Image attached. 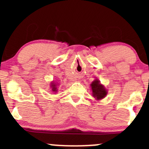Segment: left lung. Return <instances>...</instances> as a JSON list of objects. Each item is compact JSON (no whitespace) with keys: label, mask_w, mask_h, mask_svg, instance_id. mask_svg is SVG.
I'll list each match as a JSON object with an SVG mask.
<instances>
[{"label":"left lung","mask_w":149,"mask_h":149,"mask_svg":"<svg viewBox=\"0 0 149 149\" xmlns=\"http://www.w3.org/2000/svg\"><path fill=\"white\" fill-rule=\"evenodd\" d=\"M91 90H92L93 97L97 100H100L106 97L107 94V91L102 84H100V81L98 79H95L91 84Z\"/></svg>","instance_id":"1"}]
</instances>
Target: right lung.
Masks as SVG:
<instances>
[{"label":"right lung","mask_w":149,"mask_h":149,"mask_svg":"<svg viewBox=\"0 0 149 149\" xmlns=\"http://www.w3.org/2000/svg\"><path fill=\"white\" fill-rule=\"evenodd\" d=\"M57 86H58V84H55V82L52 81V83H51V88H52V92L54 93H56L57 91H58V87H57Z\"/></svg>","instance_id":"obj_1"}]
</instances>
